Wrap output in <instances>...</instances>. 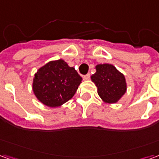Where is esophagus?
I'll return each instance as SVG.
<instances>
[{
  "mask_svg": "<svg viewBox=\"0 0 159 159\" xmlns=\"http://www.w3.org/2000/svg\"><path fill=\"white\" fill-rule=\"evenodd\" d=\"M83 80H85V81H86V80H89L90 78V74H87V75H84V76H83Z\"/></svg>",
  "mask_w": 159,
  "mask_h": 159,
  "instance_id": "34e87169",
  "label": "esophagus"
}]
</instances>
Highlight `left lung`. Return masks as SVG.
I'll use <instances>...</instances> for the list:
<instances>
[{"instance_id":"1","label":"left lung","mask_w":159,"mask_h":159,"mask_svg":"<svg viewBox=\"0 0 159 159\" xmlns=\"http://www.w3.org/2000/svg\"><path fill=\"white\" fill-rule=\"evenodd\" d=\"M96 72L91 76L98 89V94L104 102L117 103L126 93L127 84L123 74L111 64L97 65Z\"/></svg>"}]
</instances>
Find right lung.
Instances as JSON below:
<instances>
[{"label":"right lung","mask_w":159,"mask_h":159,"mask_svg":"<svg viewBox=\"0 0 159 159\" xmlns=\"http://www.w3.org/2000/svg\"><path fill=\"white\" fill-rule=\"evenodd\" d=\"M83 78L63 59L50 61L41 67L33 79V92L43 105L58 107L70 100Z\"/></svg>","instance_id":"1"}]
</instances>
